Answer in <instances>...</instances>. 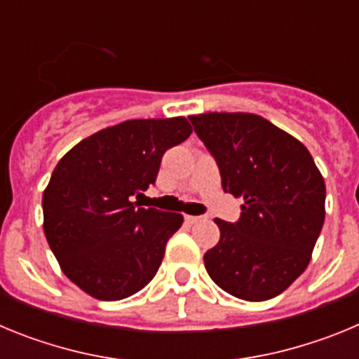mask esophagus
I'll return each instance as SVG.
<instances>
[{"mask_svg": "<svg viewBox=\"0 0 359 359\" xmlns=\"http://www.w3.org/2000/svg\"><path fill=\"white\" fill-rule=\"evenodd\" d=\"M201 215H185V221L189 224H194V223H198V221H201Z\"/></svg>", "mask_w": 359, "mask_h": 359, "instance_id": "obj_1", "label": "esophagus"}]
</instances>
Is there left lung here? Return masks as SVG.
I'll use <instances>...</instances> for the list:
<instances>
[{"instance_id":"left-lung-1","label":"left lung","mask_w":359,"mask_h":359,"mask_svg":"<svg viewBox=\"0 0 359 359\" xmlns=\"http://www.w3.org/2000/svg\"><path fill=\"white\" fill-rule=\"evenodd\" d=\"M214 154L241 219H214L221 237L203 257L221 290L250 302L277 297L306 271L325 219V183L302 142L253 113L190 116Z\"/></svg>"}]
</instances>
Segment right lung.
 Segmentation results:
<instances>
[{"instance_id":"obj_1","label":"right lung","mask_w":359,"mask_h":359,"mask_svg":"<svg viewBox=\"0 0 359 359\" xmlns=\"http://www.w3.org/2000/svg\"><path fill=\"white\" fill-rule=\"evenodd\" d=\"M192 133L185 116L135 118L69 149L43 192V230L62 273L98 300H122L154 278L183 215L136 207L165 151Z\"/></svg>"}]
</instances>
